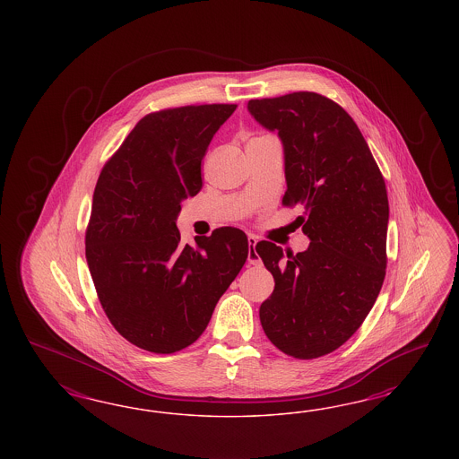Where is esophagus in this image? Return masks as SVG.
Masks as SVG:
<instances>
[{
    "label": "esophagus",
    "instance_id": "34e87169",
    "mask_svg": "<svg viewBox=\"0 0 459 459\" xmlns=\"http://www.w3.org/2000/svg\"><path fill=\"white\" fill-rule=\"evenodd\" d=\"M247 242H249V254H247V261H249V264L252 265H261L263 264V261H261V257H259V254L255 252V244H257V238L254 236H247Z\"/></svg>",
    "mask_w": 459,
    "mask_h": 459
}]
</instances>
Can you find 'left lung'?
Instances as JSON below:
<instances>
[{
  "label": "left lung",
  "mask_w": 459,
  "mask_h": 459,
  "mask_svg": "<svg viewBox=\"0 0 459 459\" xmlns=\"http://www.w3.org/2000/svg\"><path fill=\"white\" fill-rule=\"evenodd\" d=\"M250 116L278 131L284 148L286 207L303 205L305 252L284 257L255 246L274 291L259 309L267 338L286 355L311 360L342 347L360 328L387 267L389 198L359 126L316 92L252 99Z\"/></svg>",
  "instance_id": "obj_1"
}]
</instances>
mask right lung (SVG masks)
Wrapping results in <instances>:
<instances>
[{
	"instance_id": "1",
	"label": "right lung",
	"mask_w": 459,
	"mask_h": 459,
	"mask_svg": "<svg viewBox=\"0 0 459 459\" xmlns=\"http://www.w3.org/2000/svg\"><path fill=\"white\" fill-rule=\"evenodd\" d=\"M236 104L152 112L104 165L92 196L85 257L112 326L133 345L175 353L205 332L249 254L222 227L181 244V202L202 188V160Z\"/></svg>"
}]
</instances>
